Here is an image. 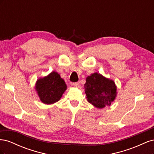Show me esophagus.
Segmentation results:
<instances>
[{
  "label": "esophagus",
  "mask_w": 154,
  "mask_h": 154,
  "mask_svg": "<svg viewBox=\"0 0 154 154\" xmlns=\"http://www.w3.org/2000/svg\"><path fill=\"white\" fill-rule=\"evenodd\" d=\"M72 85H73V86H74V87H81L80 83H79V82H75V83H72Z\"/></svg>",
  "instance_id": "34e87169"
}]
</instances>
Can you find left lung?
I'll list each match as a JSON object with an SVG mask.
<instances>
[{
	"mask_svg": "<svg viewBox=\"0 0 154 154\" xmlns=\"http://www.w3.org/2000/svg\"><path fill=\"white\" fill-rule=\"evenodd\" d=\"M84 87L87 101L97 108L110 106L116 96L114 81L97 72L86 78Z\"/></svg>",
	"mask_w": 154,
	"mask_h": 154,
	"instance_id": "obj_1",
	"label": "left lung"
}]
</instances>
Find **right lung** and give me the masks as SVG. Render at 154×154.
<instances>
[{
	"mask_svg": "<svg viewBox=\"0 0 154 154\" xmlns=\"http://www.w3.org/2000/svg\"><path fill=\"white\" fill-rule=\"evenodd\" d=\"M35 88L42 103L53 104L60 100L67 85L60 74L53 71L48 76L37 80Z\"/></svg>",
	"mask_w": 154,
	"mask_h": 154,
	"instance_id": "obj_1",
	"label": "right lung"
}]
</instances>
